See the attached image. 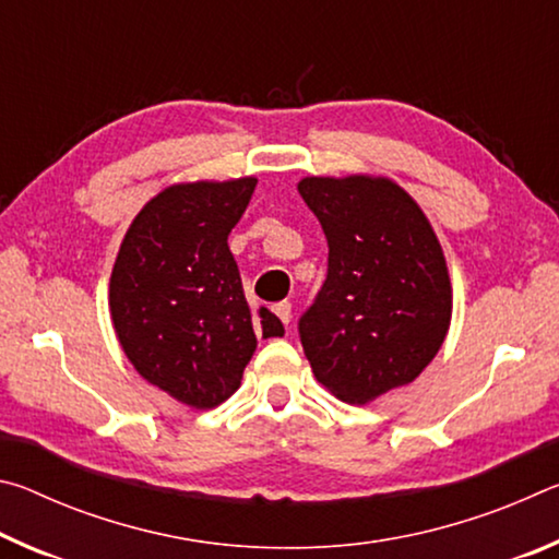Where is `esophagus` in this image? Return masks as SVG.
Wrapping results in <instances>:
<instances>
[{"label": "esophagus", "mask_w": 559, "mask_h": 559, "mask_svg": "<svg viewBox=\"0 0 559 559\" xmlns=\"http://www.w3.org/2000/svg\"><path fill=\"white\" fill-rule=\"evenodd\" d=\"M273 313H276L278 318H281V323L288 328V323H290V318H293V306L288 300H283V302H276V306H273Z\"/></svg>", "instance_id": "1"}]
</instances>
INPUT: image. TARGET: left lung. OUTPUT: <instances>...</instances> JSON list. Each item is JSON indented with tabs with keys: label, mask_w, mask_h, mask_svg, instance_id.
Returning a JSON list of instances; mask_svg holds the SVG:
<instances>
[{
	"label": "left lung",
	"mask_w": 559,
	"mask_h": 559,
	"mask_svg": "<svg viewBox=\"0 0 559 559\" xmlns=\"http://www.w3.org/2000/svg\"><path fill=\"white\" fill-rule=\"evenodd\" d=\"M328 278L300 318L316 380L349 404L414 382L447 340L453 293L427 214L390 177H302Z\"/></svg>",
	"instance_id": "obj_1"
}]
</instances>
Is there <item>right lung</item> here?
Listing matches in <instances>:
<instances>
[{
    "label": "right lung",
    "instance_id": "obj_1",
    "mask_svg": "<svg viewBox=\"0 0 559 559\" xmlns=\"http://www.w3.org/2000/svg\"><path fill=\"white\" fill-rule=\"evenodd\" d=\"M257 177L179 182L132 219L112 263L108 308L138 374L192 409L239 390L257 337H281L266 308L251 310L229 234Z\"/></svg>",
    "mask_w": 559,
    "mask_h": 559
}]
</instances>
